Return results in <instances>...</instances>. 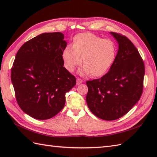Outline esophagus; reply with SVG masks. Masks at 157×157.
<instances>
[{
	"instance_id": "1",
	"label": "esophagus",
	"mask_w": 157,
	"mask_h": 157,
	"mask_svg": "<svg viewBox=\"0 0 157 157\" xmlns=\"http://www.w3.org/2000/svg\"><path fill=\"white\" fill-rule=\"evenodd\" d=\"M82 82H83V80H82V79H79V78H78V79H77V80H76V84H77V85H79L80 84H82Z\"/></svg>"
}]
</instances>
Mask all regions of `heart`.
I'll return each instance as SVG.
<instances>
[{"mask_svg": "<svg viewBox=\"0 0 157 157\" xmlns=\"http://www.w3.org/2000/svg\"><path fill=\"white\" fill-rule=\"evenodd\" d=\"M116 46L111 40L102 39L92 33H81L73 39L72 47L67 46L62 52L65 68L72 72L83 63L79 70L81 75L92 74L94 77L104 75L114 63Z\"/></svg>", "mask_w": 157, "mask_h": 157, "instance_id": "1", "label": "heart"}]
</instances>
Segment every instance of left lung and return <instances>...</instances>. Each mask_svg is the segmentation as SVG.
Segmentation results:
<instances>
[{"instance_id": "obj_1", "label": "left lung", "mask_w": 157, "mask_h": 157, "mask_svg": "<svg viewBox=\"0 0 157 157\" xmlns=\"http://www.w3.org/2000/svg\"><path fill=\"white\" fill-rule=\"evenodd\" d=\"M119 44L109 71L100 79L87 81L86 102L98 118L113 121L128 113L141 97L144 64L134 44L124 36L111 32Z\"/></svg>"}]
</instances>
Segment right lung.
I'll list each match as a JSON object with an SVG mask.
<instances>
[{"instance_id": "obj_1", "label": "right lung", "mask_w": 157, "mask_h": 157, "mask_svg": "<svg viewBox=\"0 0 157 157\" xmlns=\"http://www.w3.org/2000/svg\"><path fill=\"white\" fill-rule=\"evenodd\" d=\"M61 32L43 33L23 44L11 68L15 97L22 111L45 120L61 111L65 94L76 79L64 67L62 52L66 46Z\"/></svg>"}]
</instances>
